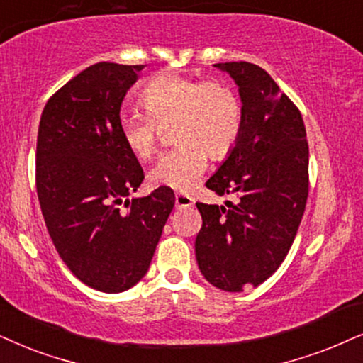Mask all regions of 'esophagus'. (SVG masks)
Wrapping results in <instances>:
<instances>
[{"instance_id":"esophagus-1","label":"esophagus","mask_w":363,"mask_h":363,"mask_svg":"<svg viewBox=\"0 0 363 363\" xmlns=\"http://www.w3.org/2000/svg\"><path fill=\"white\" fill-rule=\"evenodd\" d=\"M194 204V199H192L191 196L187 194H176V208L177 209H182V208H189V206Z\"/></svg>"}]
</instances>
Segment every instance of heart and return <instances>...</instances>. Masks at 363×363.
I'll return each instance as SVG.
<instances>
[{
	"label": "heart",
	"instance_id": "heart-1",
	"mask_svg": "<svg viewBox=\"0 0 363 363\" xmlns=\"http://www.w3.org/2000/svg\"><path fill=\"white\" fill-rule=\"evenodd\" d=\"M140 104L147 113L118 117L125 147L139 159L152 157L159 125L172 121V139L177 142L149 171L154 186L189 191L206 172L211 155L224 159L241 135L242 104L224 82L160 73L142 89Z\"/></svg>",
	"mask_w": 363,
	"mask_h": 363
}]
</instances>
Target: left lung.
Wrapping results in <instances>:
<instances>
[{"mask_svg":"<svg viewBox=\"0 0 363 363\" xmlns=\"http://www.w3.org/2000/svg\"><path fill=\"white\" fill-rule=\"evenodd\" d=\"M214 67L240 89L242 128L206 187L236 194L238 203L196 204L203 216L196 259L213 286L236 293L268 279L290 251L308 197V142L300 110L263 68Z\"/></svg>","mask_w":363,"mask_h":363,"instance_id":"left-lung-1","label":"left lung"}]
</instances>
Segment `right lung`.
Returning a JSON list of instances; mask_svg holds the SVG:
<instances>
[{"label":"right lung","mask_w":363,"mask_h":363,"mask_svg":"<svg viewBox=\"0 0 363 363\" xmlns=\"http://www.w3.org/2000/svg\"><path fill=\"white\" fill-rule=\"evenodd\" d=\"M142 68L95 63L52 95L40 118L36 192L45 224L70 272L104 293L144 278L176 201L171 187L128 199L144 171L121 139L118 117Z\"/></svg>","instance_id":"obj_1"}]
</instances>
